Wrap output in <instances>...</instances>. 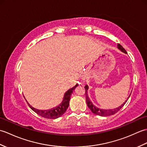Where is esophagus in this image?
<instances>
[{
	"label": "esophagus",
	"mask_w": 147,
	"mask_h": 147,
	"mask_svg": "<svg viewBox=\"0 0 147 147\" xmlns=\"http://www.w3.org/2000/svg\"><path fill=\"white\" fill-rule=\"evenodd\" d=\"M80 78H81V79H82V80H85V78H86V75L84 73H82V74H81Z\"/></svg>",
	"instance_id": "obj_1"
}]
</instances>
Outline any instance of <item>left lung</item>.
I'll list each match as a JSON object with an SVG mask.
<instances>
[{"label":"left lung","instance_id":"1","mask_svg":"<svg viewBox=\"0 0 147 147\" xmlns=\"http://www.w3.org/2000/svg\"><path fill=\"white\" fill-rule=\"evenodd\" d=\"M117 48L120 50L121 52H123L124 53H125V54H127V52L126 51V50L124 49L123 47H122L120 44H117ZM85 95H86V104L87 105H88V108L91 110V111L93 112V114H95L96 115H100V116H103V117H105V116H109V115H114V114L116 113L119 111L120 110V109L123 107L124 105V104H126L127 99L129 98V96L127 97L126 100L124 102L123 104L121 105H120L119 107H118L115 109H100L98 108L97 107H96L95 105H94L93 104L92 102L91 101V100L89 98V96L88 94V85H86L85 86Z\"/></svg>","mask_w":147,"mask_h":147}]
</instances>
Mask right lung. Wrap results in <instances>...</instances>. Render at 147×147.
I'll return each instance as SVG.
<instances>
[{
    "mask_svg": "<svg viewBox=\"0 0 147 147\" xmlns=\"http://www.w3.org/2000/svg\"><path fill=\"white\" fill-rule=\"evenodd\" d=\"M77 86L78 84H76L75 86H73V88L68 90L65 93L63 100H62V102L58 106L51 109H48V110H39V109H35L32 107V106L27 102V100L26 102L29 107L31 108V109L33 110L37 114L40 115V116L47 119H57L59 117L62 116V115L64 114L65 111L67 110V109L69 107V105L71 95L72 93H73V90L75 89Z\"/></svg>",
    "mask_w": 147,
    "mask_h": 147,
    "instance_id": "obj_1",
    "label": "right lung"
}]
</instances>
